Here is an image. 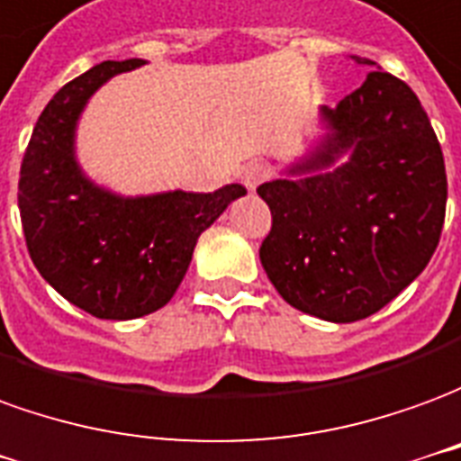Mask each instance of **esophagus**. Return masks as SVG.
<instances>
[{
  "mask_svg": "<svg viewBox=\"0 0 461 461\" xmlns=\"http://www.w3.org/2000/svg\"><path fill=\"white\" fill-rule=\"evenodd\" d=\"M266 166L263 163H248L246 168H243V173H240V184L246 185L248 191H256L258 185L266 181Z\"/></svg>",
  "mask_w": 461,
  "mask_h": 461,
  "instance_id": "1",
  "label": "esophagus"
}]
</instances>
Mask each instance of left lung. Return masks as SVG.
I'll use <instances>...</instances> for the list:
<instances>
[{"mask_svg":"<svg viewBox=\"0 0 461 461\" xmlns=\"http://www.w3.org/2000/svg\"><path fill=\"white\" fill-rule=\"evenodd\" d=\"M320 106L322 136L258 188L273 213L260 263L285 303L328 322L370 318L422 273L447 205L442 149L414 91L375 61Z\"/></svg>","mask_w":461,"mask_h":461,"instance_id":"1","label":"left lung"}]
</instances>
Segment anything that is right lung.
Returning a JSON list of instances; mask_svg holds the SVG:
<instances>
[{
	"label": "right lung",
	"mask_w": 461,
	"mask_h": 461,
	"mask_svg": "<svg viewBox=\"0 0 461 461\" xmlns=\"http://www.w3.org/2000/svg\"><path fill=\"white\" fill-rule=\"evenodd\" d=\"M143 59L101 61L54 94L19 171V213L29 256L51 288L101 320H133L163 308L191 266L194 248L236 198L166 191L121 195L94 184L77 161V126L89 99Z\"/></svg>",
	"instance_id": "right-lung-1"
}]
</instances>
